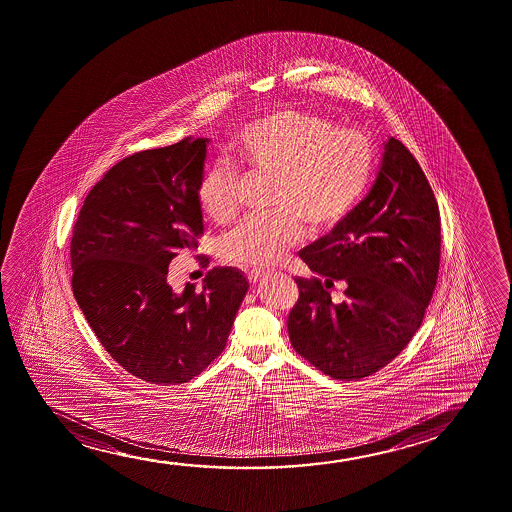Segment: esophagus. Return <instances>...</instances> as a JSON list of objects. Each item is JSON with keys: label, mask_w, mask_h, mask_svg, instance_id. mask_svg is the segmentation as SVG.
<instances>
[{"label": "esophagus", "mask_w": 512, "mask_h": 512, "mask_svg": "<svg viewBox=\"0 0 512 512\" xmlns=\"http://www.w3.org/2000/svg\"><path fill=\"white\" fill-rule=\"evenodd\" d=\"M267 272L265 270H251V272H247V279L251 284H256V282L261 281V277H265Z\"/></svg>", "instance_id": "1"}]
</instances>
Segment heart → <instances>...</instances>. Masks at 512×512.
Here are the masks:
<instances>
[{"label": "heart", "mask_w": 512, "mask_h": 512, "mask_svg": "<svg viewBox=\"0 0 512 512\" xmlns=\"http://www.w3.org/2000/svg\"><path fill=\"white\" fill-rule=\"evenodd\" d=\"M233 158L251 175L274 177L270 209L224 235L219 254L244 268L274 265L303 233L332 230L367 193L374 173V145L360 130L337 128L332 119L281 108L247 124L233 142ZM203 212L216 223L237 214V177L224 163L210 165L196 184Z\"/></svg>", "instance_id": "heart-1"}]
</instances>
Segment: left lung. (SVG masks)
Masks as SVG:
<instances>
[{
    "label": "left lung",
    "instance_id": "8db88e82",
    "mask_svg": "<svg viewBox=\"0 0 512 512\" xmlns=\"http://www.w3.org/2000/svg\"><path fill=\"white\" fill-rule=\"evenodd\" d=\"M314 277L295 282L291 346L321 372L358 381L395 360L423 323L439 277L440 214L425 173L400 140L384 144L368 195L298 252ZM347 284V300L329 288Z\"/></svg>",
    "mask_w": 512,
    "mask_h": 512
}]
</instances>
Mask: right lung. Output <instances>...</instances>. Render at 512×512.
I'll use <instances>...</instances> for the list:
<instances>
[{
	"mask_svg": "<svg viewBox=\"0 0 512 512\" xmlns=\"http://www.w3.org/2000/svg\"><path fill=\"white\" fill-rule=\"evenodd\" d=\"M207 138L142 151L94 184L73 226V296L114 360L142 381L182 384L226 347L249 289L244 274L212 268L202 291H173L168 265L203 233L196 184Z\"/></svg>",
	"mask_w": 512,
	"mask_h": 512,
	"instance_id": "add662e5",
	"label": "right lung"
}]
</instances>
